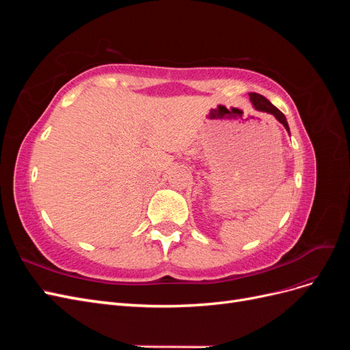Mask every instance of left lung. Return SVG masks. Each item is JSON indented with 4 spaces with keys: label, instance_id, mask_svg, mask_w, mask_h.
<instances>
[{
    "label": "left lung",
    "instance_id": "obj_1",
    "mask_svg": "<svg viewBox=\"0 0 350 350\" xmlns=\"http://www.w3.org/2000/svg\"><path fill=\"white\" fill-rule=\"evenodd\" d=\"M250 98H251L254 108L274 115V116H276V120L279 122H282L284 125V129L289 131V125H288V121H286V116L276 107H274V105H271L270 100H267L266 98L261 96V94H258V93H250Z\"/></svg>",
    "mask_w": 350,
    "mask_h": 350
}]
</instances>
